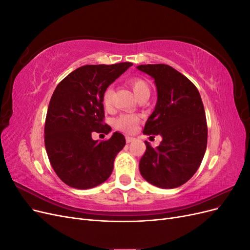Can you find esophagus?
<instances>
[{"instance_id":"1","label":"esophagus","mask_w":250,"mask_h":250,"mask_svg":"<svg viewBox=\"0 0 250 250\" xmlns=\"http://www.w3.org/2000/svg\"><path fill=\"white\" fill-rule=\"evenodd\" d=\"M133 141H134V138H132V137H128V135H127V137H126V143L129 144V143H131V142H133Z\"/></svg>"}]
</instances>
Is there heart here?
I'll list each match as a JSON object with an SVG mask.
<instances>
[{
    "instance_id": "b5f03b06",
    "label": "heart",
    "mask_w": 250,
    "mask_h": 250,
    "mask_svg": "<svg viewBox=\"0 0 250 250\" xmlns=\"http://www.w3.org/2000/svg\"><path fill=\"white\" fill-rule=\"evenodd\" d=\"M129 85L131 86L135 97H140L143 94L150 93L149 85L146 81L140 78H133L129 80ZM111 102V88H107L103 95V104L105 106H109ZM140 118L135 115H122L115 120V126L118 129L126 132H132L137 124L139 123Z\"/></svg>"
}]
</instances>
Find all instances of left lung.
I'll return each mask as SVG.
<instances>
[{"mask_svg":"<svg viewBox=\"0 0 250 250\" xmlns=\"http://www.w3.org/2000/svg\"><path fill=\"white\" fill-rule=\"evenodd\" d=\"M137 69L154 79L157 92L155 108L143 133L163 138L156 148L145 142L140 172L155 187H180L198 170L207 150L208 126L200 94L170 65L141 64Z\"/></svg>","mask_w":250,"mask_h":250,"instance_id":"obj_1","label":"left lung"}]
</instances>
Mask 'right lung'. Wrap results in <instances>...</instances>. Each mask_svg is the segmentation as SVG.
<instances>
[{"label": "right lung", "instance_id": "right-lung-1", "mask_svg": "<svg viewBox=\"0 0 250 250\" xmlns=\"http://www.w3.org/2000/svg\"><path fill=\"white\" fill-rule=\"evenodd\" d=\"M131 65H83L56 86L47 111L44 146L52 168L65 185L86 190L110 176L115 158L126 144L124 135L116 131L99 142L93 134L111 131L103 123V95Z\"/></svg>", "mask_w": 250, "mask_h": 250}]
</instances>
